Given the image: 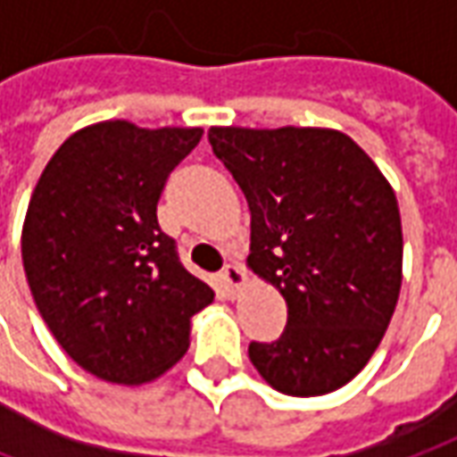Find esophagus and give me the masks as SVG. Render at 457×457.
I'll list each match as a JSON object with an SVG mask.
<instances>
[{"mask_svg": "<svg viewBox=\"0 0 457 457\" xmlns=\"http://www.w3.org/2000/svg\"><path fill=\"white\" fill-rule=\"evenodd\" d=\"M220 278H222V283L228 286L229 291H240L245 283H247V276H245V270L237 265V262H229V265H225V268H222V273H220Z\"/></svg>", "mask_w": 457, "mask_h": 457, "instance_id": "1", "label": "esophagus"}]
</instances>
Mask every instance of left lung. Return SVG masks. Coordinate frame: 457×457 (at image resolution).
I'll return each mask as SVG.
<instances>
[{
  "label": "left lung",
  "instance_id": "1",
  "mask_svg": "<svg viewBox=\"0 0 457 457\" xmlns=\"http://www.w3.org/2000/svg\"><path fill=\"white\" fill-rule=\"evenodd\" d=\"M207 138L250 207L247 265L288 306L250 361L283 395H328L367 367L397 306V197L341 131L214 126Z\"/></svg>",
  "mask_w": 457,
  "mask_h": 457
}]
</instances>
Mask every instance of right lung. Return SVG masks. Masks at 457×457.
<instances>
[{
	"label": "right lung",
	"mask_w": 457,
	"mask_h": 457,
	"mask_svg": "<svg viewBox=\"0 0 457 457\" xmlns=\"http://www.w3.org/2000/svg\"><path fill=\"white\" fill-rule=\"evenodd\" d=\"M202 129L103 120L47 162L22 228L32 298L75 364L113 385H144L189 349V319L214 291L162 232L166 177Z\"/></svg>",
	"instance_id": "obj_1"
}]
</instances>
